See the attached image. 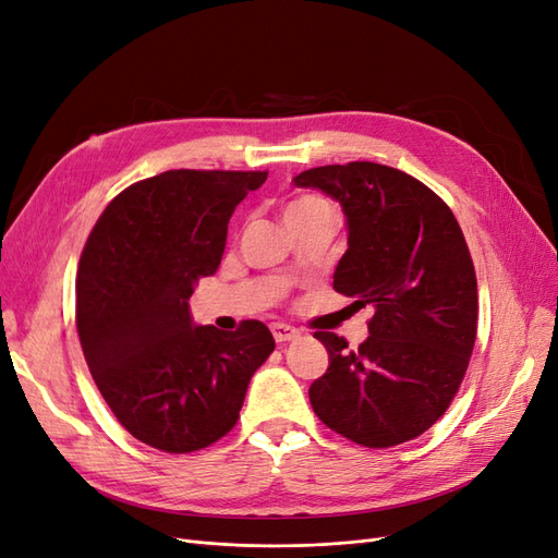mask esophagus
Returning <instances> with one entry per match:
<instances>
[{"label": "esophagus", "mask_w": 558, "mask_h": 558, "mask_svg": "<svg viewBox=\"0 0 558 558\" xmlns=\"http://www.w3.org/2000/svg\"><path fill=\"white\" fill-rule=\"evenodd\" d=\"M272 335L277 342H291V340H298L300 330L289 324H272Z\"/></svg>", "instance_id": "obj_1"}]
</instances>
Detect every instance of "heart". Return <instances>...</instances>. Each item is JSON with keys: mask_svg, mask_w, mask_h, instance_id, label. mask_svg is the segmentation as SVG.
I'll return each instance as SVG.
<instances>
[{"mask_svg": "<svg viewBox=\"0 0 558 558\" xmlns=\"http://www.w3.org/2000/svg\"><path fill=\"white\" fill-rule=\"evenodd\" d=\"M324 207H328V205L320 197H316V195H300V197H293L289 205H286L283 218H295V216L310 214V211L324 209Z\"/></svg>", "mask_w": 558, "mask_h": 558, "instance_id": "obj_1", "label": "heart"}]
</instances>
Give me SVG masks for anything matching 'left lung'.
<instances>
[{"instance_id": "8db88e82", "label": "left lung", "mask_w": 558, "mask_h": 558, "mask_svg": "<svg viewBox=\"0 0 558 558\" xmlns=\"http://www.w3.org/2000/svg\"><path fill=\"white\" fill-rule=\"evenodd\" d=\"M340 202L347 253L332 289L369 305V337L314 332L328 369L310 386L316 416L369 449L426 433L463 381L477 337V277L451 209L428 185L377 162L326 165L293 179Z\"/></svg>"}]
</instances>
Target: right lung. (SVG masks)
<instances>
[{
  "label": "right lung",
  "instance_id": "right-lung-1",
  "mask_svg": "<svg viewBox=\"0 0 558 558\" xmlns=\"http://www.w3.org/2000/svg\"><path fill=\"white\" fill-rule=\"evenodd\" d=\"M267 172L170 170L130 185L99 216L76 275V328L121 426L170 453L221 440L253 373L275 351L260 320L195 326L189 300L221 265L234 207Z\"/></svg>",
  "mask_w": 558,
  "mask_h": 558
}]
</instances>
